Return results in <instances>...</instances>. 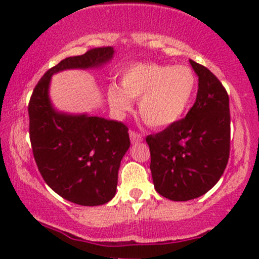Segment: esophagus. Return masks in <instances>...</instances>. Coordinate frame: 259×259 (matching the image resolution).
Returning <instances> with one entry per match:
<instances>
[{
    "instance_id": "34e87169",
    "label": "esophagus",
    "mask_w": 259,
    "mask_h": 259,
    "mask_svg": "<svg viewBox=\"0 0 259 259\" xmlns=\"http://www.w3.org/2000/svg\"><path fill=\"white\" fill-rule=\"evenodd\" d=\"M129 135H130V140H132L133 144H137V143L143 142V137L139 134V133H135L132 130V132L129 133Z\"/></svg>"
}]
</instances>
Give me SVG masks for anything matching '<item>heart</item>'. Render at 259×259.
Segmentation results:
<instances>
[{"instance_id": "obj_1", "label": "heart", "mask_w": 259, "mask_h": 259, "mask_svg": "<svg viewBox=\"0 0 259 259\" xmlns=\"http://www.w3.org/2000/svg\"><path fill=\"white\" fill-rule=\"evenodd\" d=\"M195 90V76L185 65L139 62L122 71L121 85L110 83L106 96L116 113L130 110L139 100V114L151 127H166L182 119Z\"/></svg>"}]
</instances>
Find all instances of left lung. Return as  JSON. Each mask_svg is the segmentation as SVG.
<instances>
[{"mask_svg": "<svg viewBox=\"0 0 259 259\" xmlns=\"http://www.w3.org/2000/svg\"><path fill=\"white\" fill-rule=\"evenodd\" d=\"M198 94L187 116L146 137L156 192L174 202L205 194L226 169L231 146V115L226 89L203 65L189 60Z\"/></svg>", "mask_w": 259, "mask_h": 259, "instance_id": "obj_1", "label": "left lung"}]
</instances>
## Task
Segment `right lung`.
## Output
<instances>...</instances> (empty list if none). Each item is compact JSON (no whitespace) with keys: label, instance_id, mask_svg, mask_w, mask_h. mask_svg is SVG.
<instances>
[{"label":"right lung","instance_id":"obj_1","mask_svg":"<svg viewBox=\"0 0 259 259\" xmlns=\"http://www.w3.org/2000/svg\"><path fill=\"white\" fill-rule=\"evenodd\" d=\"M113 48L89 50L51 67L28 104L30 140L36 164L55 193L79 205H103L116 193L120 161L130 146L122 122L89 114H69L50 99L52 75L65 70L99 69L111 61Z\"/></svg>","mask_w":259,"mask_h":259}]
</instances>
